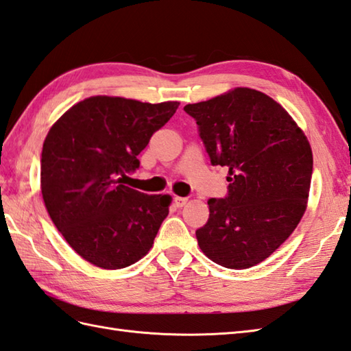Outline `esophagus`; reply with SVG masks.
<instances>
[{
	"mask_svg": "<svg viewBox=\"0 0 351 351\" xmlns=\"http://www.w3.org/2000/svg\"><path fill=\"white\" fill-rule=\"evenodd\" d=\"M173 202H175V205H176L178 208H182L185 204L189 202V199H187V197H180V196H176Z\"/></svg>",
	"mask_w": 351,
	"mask_h": 351,
	"instance_id": "obj_1",
	"label": "esophagus"
}]
</instances>
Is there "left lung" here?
Returning a JSON list of instances; mask_svg holds the SVG:
<instances>
[{"instance_id": "8db88e82", "label": "left lung", "mask_w": 351, "mask_h": 351, "mask_svg": "<svg viewBox=\"0 0 351 351\" xmlns=\"http://www.w3.org/2000/svg\"><path fill=\"white\" fill-rule=\"evenodd\" d=\"M214 166L228 167L229 193L210 199V219L196 230L215 264L250 268L294 232L308 206L312 149L279 102L249 87L187 104Z\"/></svg>"}]
</instances>
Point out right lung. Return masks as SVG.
<instances>
[{"instance_id": "obj_1", "label": "right lung", "mask_w": 351, "mask_h": 351, "mask_svg": "<svg viewBox=\"0 0 351 351\" xmlns=\"http://www.w3.org/2000/svg\"><path fill=\"white\" fill-rule=\"evenodd\" d=\"M178 107V101L99 95L77 102L51 126L42 149V197L52 223L87 263L119 270L152 249L171 196L145 195L122 180Z\"/></svg>"}]
</instances>
